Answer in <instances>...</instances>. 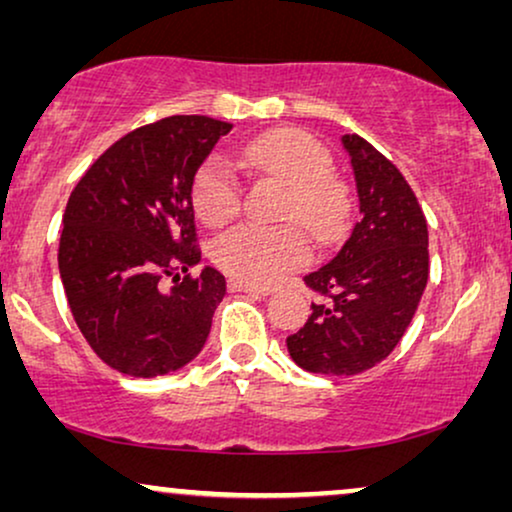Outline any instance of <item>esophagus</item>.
Wrapping results in <instances>:
<instances>
[{
	"label": "esophagus",
	"instance_id": "1",
	"mask_svg": "<svg viewBox=\"0 0 512 512\" xmlns=\"http://www.w3.org/2000/svg\"><path fill=\"white\" fill-rule=\"evenodd\" d=\"M228 289L233 291V293H249V296H256V298H265V296H270V289H261V286H254V284L240 282V279H230V282H228Z\"/></svg>",
	"mask_w": 512,
	"mask_h": 512
}]
</instances>
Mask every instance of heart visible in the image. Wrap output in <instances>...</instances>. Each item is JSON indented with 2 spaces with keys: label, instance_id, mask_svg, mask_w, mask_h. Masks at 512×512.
<instances>
[{
  "label": "heart",
  "instance_id": "1",
  "mask_svg": "<svg viewBox=\"0 0 512 512\" xmlns=\"http://www.w3.org/2000/svg\"><path fill=\"white\" fill-rule=\"evenodd\" d=\"M242 160L258 172L275 174L291 186L284 216L307 230L326 235L345 212L342 188L328 177L331 156L319 142L298 130H270L244 146ZM195 212L207 226H223L240 214L242 186L223 158H209L193 184ZM310 256L298 228L237 226L214 244V263L230 277L254 286L277 284Z\"/></svg>",
  "mask_w": 512,
  "mask_h": 512
}]
</instances>
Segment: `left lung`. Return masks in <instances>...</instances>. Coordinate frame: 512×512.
<instances>
[{"label": "left lung", "mask_w": 512, "mask_h": 512, "mask_svg": "<svg viewBox=\"0 0 512 512\" xmlns=\"http://www.w3.org/2000/svg\"><path fill=\"white\" fill-rule=\"evenodd\" d=\"M340 142L352 160L359 219L338 254L305 275L328 303H312L286 347L307 373L349 377L387 359L408 331L429 279V230L394 163L359 135Z\"/></svg>", "instance_id": "left-lung-1"}]
</instances>
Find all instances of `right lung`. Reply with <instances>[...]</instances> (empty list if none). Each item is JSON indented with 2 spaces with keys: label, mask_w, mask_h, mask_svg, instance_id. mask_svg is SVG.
<instances>
[{
  "label": "right lung",
  "mask_w": 512,
  "mask_h": 512,
  "mask_svg": "<svg viewBox=\"0 0 512 512\" xmlns=\"http://www.w3.org/2000/svg\"><path fill=\"white\" fill-rule=\"evenodd\" d=\"M230 130L207 116L144 125L109 146L69 195L62 286L83 338L118 373H174L205 347L226 279L209 265L188 275L200 263L193 181Z\"/></svg>",
  "instance_id": "add662e5"
}]
</instances>
